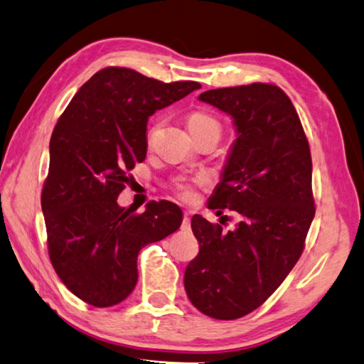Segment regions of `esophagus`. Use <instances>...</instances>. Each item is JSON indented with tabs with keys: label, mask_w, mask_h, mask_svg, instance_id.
<instances>
[{
	"label": "esophagus",
	"mask_w": 364,
	"mask_h": 364,
	"mask_svg": "<svg viewBox=\"0 0 364 364\" xmlns=\"http://www.w3.org/2000/svg\"><path fill=\"white\" fill-rule=\"evenodd\" d=\"M191 229V218L188 216V213L184 215L183 223H181V230H189Z\"/></svg>",
	"instance_id": "1"
}]
</instances>
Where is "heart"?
Wrapping results in <instances>:
<instances>
[{
    "instance_id": "heart-1",
    "label": "heart",
    "mask_w": 364,
    "mask_h": 364,
    "mask_svg": "<svg viewBox=\"0 0 364 364\" xmlns=\"http://www.w3.org/2000/svg\"><path fill=\"white\" fill-rule=\"evenodd\" d=\"M188 127L191 130V134H200V132L205 130H216V132H221V125L220 121L215 116H211L210 113H205V111H194V113H191V116L188 117ZM161 129V121L154 122L151 125L149 130H148V135H146V140L151 144L153 143V138L156 136L157 130ZM205 181L203 176H197L194 178V183L200 184ZM176 193L178 196L181 197L183 200H193L194 199V188L193 184L188 183V181H180L176 184Z\"/></svg>"
}]
</instances>
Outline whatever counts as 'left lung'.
I'll return each instance as SVG.
<instances>
[{
	"label": "left lung",
	"instance_id": "8db88e82",
	"mask_svg": "<svg viewBox=\"0 0 364 364\" xmlns=\"http://www.w3.org/2000/svg\"><path fill=\"white\" fill-rule=\"evenodd\" d=\"M199 100L234 119L239 136L208 207L218 215L232 210L240 221L226 232L193 216L199 255L188 264L184 288L202 314L235 320L262 306L302 255L315 216L312 157L301 119L279 85L213 89Z\"/></svg>",
	"mask_w": 364,
	"mask_h": 364
}]
</instances>
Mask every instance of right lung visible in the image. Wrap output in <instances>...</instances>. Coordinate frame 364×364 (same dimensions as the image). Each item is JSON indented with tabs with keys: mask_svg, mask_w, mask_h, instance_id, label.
<instances>
[{
	"mask_svg": "<svg viewBox=\"0 0 364 364\" xmlns=\"http://www.w3.org/2000/svg\"><path fill=\"white\" fill-rule=\"evenodd\" d=\"M196 89V81L162 82L108 67L58 117L41 193L48 250L65 287L90 306L122 302L136 285L140 250L181 226L176 203L149 202L136 213L119 207L117 196L146 157L148 117Z\"/></svg>",
	"mask_w": 364,
	"mask_h": 364,
	"instance_id": "add662e5",
	"label": "right lung"
}]
</instances>
